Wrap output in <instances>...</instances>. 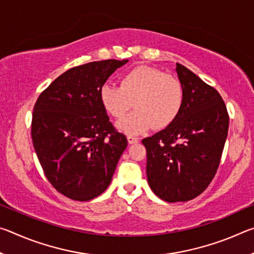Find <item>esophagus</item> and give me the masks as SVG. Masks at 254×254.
<instances>
[{"instance_id": "1", "label": "esophagus", "mask_w": 254, "mask_h": 254, "mask_svg": "<svg viewBox=\"0 0 254 254\" xmlns=\"http://www.w3.org/2000/svg\"><path fill=\"white\" fill-rule=\"evenodd\" d=\"M139 139H137L136 136H133V135H127V142L128 144H133V143H136Z\"/></svg>"}]
</instances>
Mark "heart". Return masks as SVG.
I'll return each mask as SVG.
<instances>
[{"label": "heart", "mask_w": 254, "mask_h": 254, "mask_svg": "<svg viewBox=\"0 0 254 254\" xmlns=\"http://www.w3.org/2000/svg\"><path fill=\"white\" fill-rule=\"evenodd\" d=\"M100 98L107 113L117 119L134 106L117 127L127 134H140L151 127L157 130L169 127L178 117L184 94L176 77L157 68L139 66L121 77L120 86L103 85Z\"/></svg>", "instance_id": "1"}]
</instances>
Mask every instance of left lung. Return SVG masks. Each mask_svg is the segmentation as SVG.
Segmentation results:
<instances>
[{
    "label": "left lung",
    "instance_id": "obj_1",
    "mask_svg": "<svg viewBox=\"0 0 254 254\" xmlns=\"http://www.w3.org/2000/svg\"><path fill=\"white\" fill-rule=\"evenodd\" d=\"M176 72L184 94L178 117L142 140L149 186L168 203L190 200L207 188L229 130V114L216 89L180 64H176Z\"/></svg>",
    "mask_w": 254,
    "mask_h": 254
}]
</instances>
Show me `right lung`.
<instances>
[{"label": "right lung", "instance_id": "obj_1", "mask_svg": "<svg viewBox=\"0 0 254 254\" xmlns=\"http://www.w3.org/2000/svg\"><path fill=\"white\" fill-rule=\"evenodd\" d=\"M127 59L77 66L56 78L33 107L31 136L47 179L60 194L86 201L106 190L127 145L102 105L100 89Z\"/></svg>", "mask_w": 254, "mask_h": 254}]
</instances>
